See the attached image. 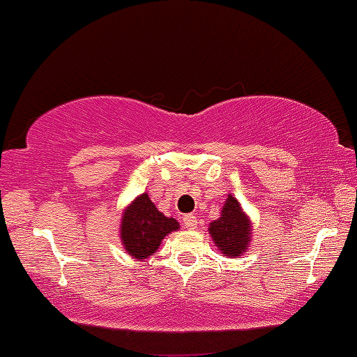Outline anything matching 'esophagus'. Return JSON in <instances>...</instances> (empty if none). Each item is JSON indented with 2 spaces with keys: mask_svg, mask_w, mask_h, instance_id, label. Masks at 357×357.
Returning a JSON list of instances; mask_svg holds the SVG:
<instances>
[{
  "mask_svg": "<svg viewBox=\"0 0 357 357\" xmlns=\"http://www.w3.org/2000/svg\"><path fill=\"white\" fill-rule=\"evenodd\" d=\"M183 227H185V229H188V230H193V229H197L198 227V220H197V217H195V215H185V217H183Z\"/></svg>",
  "mask_w": 357,
  "mask_h": 357,
  "instance_id": "obj_1",
  "label": "esophagus"
}]
</instances>
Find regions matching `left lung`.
<instances>
[{"label": "left lung", "instance_id": "8db88e82", "mask_svg": "<svg viewBox=\"0 0 357 357\" xmlns=\"http://www.w3.org/2000/svg\"><path fill=\"white\" fill-rule=\"evenodd\" d=\"M210 236L222 254L230 257L242 256L248 252L250 242V220L241 208V203L229 195L223 203L220 218L210 223Z\"/></svg>", "mask_w": 357, "mask_h": 357}]
</instances>
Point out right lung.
<instances>
[{"instance_id": "1", "label": "right lung", "mask_w": 357, "mask_h": 357, "mask_svg": "<svg viewBox=\"0 0 357 357\" xmlns=\"http://www.w3.org/2000/svg\"><path fill=\"white\" fill-rule=\"evenodd\" d=\"M178 229L179 223L160 213L149 195L142 193L123 211L120 223L121 244L128 256L146 259L159 249L167 234Z\"/></svg>"}]
</instances>
